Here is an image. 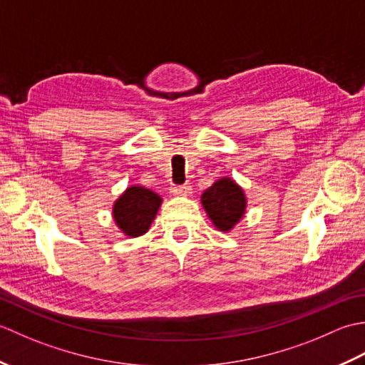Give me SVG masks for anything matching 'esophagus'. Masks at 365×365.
Returning a JSON list of instances; mask_svg holds the SVG:
<instances>
[{"instance_id":"obj_1","label":"esophagus","mask_w":365,"mask_h":365,"mask_svg":"<svg viewBox=\"0 0 365 365\" xmlns=\"http://www.w3.org/2000/svg\"><path fill=\"white\" fill-rule=\"evenodd\" d=\"M191 185L190 183H185V185H178V187H173V190H170V192H173L174 196H180V197H185V196H190L191 195Z\"/></svg>"}]
</instances>
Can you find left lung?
Masks as SVG:
<instances>
[{"label":"left lung","instance_id":"1","mask_svg":"<svg viewBox=\"0 0 365 365\" xmlns=\"http://www.w3.org/2000/svg\"><path fill=\"white\" fill-rule=\"evenodd\" d=\"M200 204L220 232H230L245 218L247 197L245 190L230 177H220L200 196Z\"/></svg>","mask_w":365,"mask_h":365}]
</instances>
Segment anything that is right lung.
Returning a JSON list of instances; mask_svg holds the SVG:
<instances>
[{"mask_svg":"<svg viewBox=\"0 0 365 365\" xmlns=\"http://www.w3.org/2000/svg\"><path fill=\"white\" fill-rule=\"evenodd\" d=\"M163 199L141 185H130L113 204V220L123 235L136 238L150 229Z\"/></svg>","mask_w":365,"mask_h":365,"instance_id":"obj_1","label":"right lung"}]
</instances>
